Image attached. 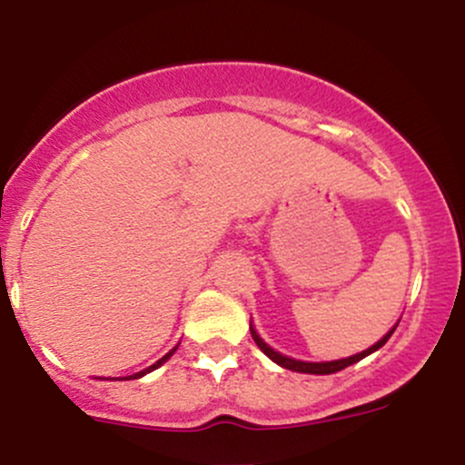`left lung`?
I'll return each mask as SVG.
<instances>
[{"mask_svg":"<svg viewBox=\"0 0 465 465\" xmlns=\"http://www.w3.org/2000/svg\"><path fill=\"white\" fill-rule=\"evenodd\" d=\"M393 330H396V325H393ZM393 330L391 332H387L385 336H382L381 341H378L376 345H371L370 350H365V351H361V354H354V356H350V359H341V361H330V362H303V361H295V359H288V356H282L280 351H275L273 348H269V345L264 343L262 339H260L258 334H255V330L251 328V336H253V341H255V345H258L260 350L264 351L266 356H269L271 361H275L277 365H282V367H286V370H291V371H300V373H336V371H341V370H345V367H350V365H354V362H359L361 359H365V356H370L371 351H376L378 348H382V345L387 343L389 341V336L393 334Z\"/></svg>","mask_w":465,"mask_h":465,"instance_id":"8db88e82","label":"left lung"}]
</instances>
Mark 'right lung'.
<instances>
[{"mask_svg":"<svg viewBox=\"0 0 465 465\" xmlns=\"http://www.w3.org/2000/svg\"><path fill=\"white\" fill-rule=\"evenodd\" d=\"M174 350H177V348H174ZM174 350H170V351H168V354H165V356H163V359H159L157 362H154V365H151V367H148V370H143V371H137V373H133V376H129V378H126V381H133V378H140V376H143V373H148V371L157 370V367H159V365H163V362H165V361H168V359H170V356H173V354H174Z\"/></svg>","mask_w":465,"mask_h":465,"instance_id":"right-lung-1","label":"right lung"}]
</instances>
